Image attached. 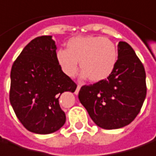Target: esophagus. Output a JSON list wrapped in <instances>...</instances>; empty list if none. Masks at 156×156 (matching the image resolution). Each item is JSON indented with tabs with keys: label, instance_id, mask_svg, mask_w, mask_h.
Masks as SVG:
<instances>
[{
	"label": "esophagus",
	"instance_id": "34e87169",
	"mask_svg": "<svg viewBox=\"0 0 156 156\" xmlns=\"http://www.w3.org/2000/svg\"><path fill=\"white\" fill-rule=\"evenodd\" d=\"M80 88H81V86H80L79 84H78V86H77V89H76V90H75V95H78V92H79V90H80Z\"/></svg>",
	"mask_w": 156,
	"mask_h": 156
}]
</instances>
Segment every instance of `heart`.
<instances>
[{"mask_svg": "<svg viewBox=\"0 0 156 156\" xmlns=\"http://www.w3.org/2000/svg\"><path fill=\"white\" fill-rule=\"evenodd\" d=\"M56 60L61 71L69 78L76 75L79 62L82 78L100 82L114 72L118 60V49L108 38L77 37L68 41L66 49L57 51Z\"/></svg>", "mask_w": 156, "mask_h": 156, "instance_id": "1", "label": "heart"}]
</instances>
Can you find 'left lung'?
<instances>
[{
    "instance_id": "left-lung-1",
    "label": "left lung",
    "mask_w": 156,
    "mask_h": 156,
    "mask_svg": "<svg viewBox=\"0 0 156 156\" xmlns=\"http://www.w3.org/2000/svg\"><path fill=\"white\" fill-rule=\"evenodd\" d=\"M144 65L126 42L118 44V60L105 80L81 87L78 99L96 126L119 129L134 120L146 97Z\"/></svg>"
}]
</instances>
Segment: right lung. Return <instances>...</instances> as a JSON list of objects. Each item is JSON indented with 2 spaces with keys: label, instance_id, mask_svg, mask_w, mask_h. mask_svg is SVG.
Returning <instances> with one entry per match:
<instances>
[{
  "label": "right lung",
  "instance_id": "1",
  "mask_svg": "<svg viewBox=\"0 0 156 156\" xmlns=\"http://www.w3.org/2000/svg\"><path fill=\"white\" fill-rule=\"evenodd\" d=\"M52 36L35 38L24 48L11 70L10 103L28 131L49 134L64 126L66 114L59 98L77 84L61 71Z\"/></svg>",
  "mask_w": 156,
  "mask_h": 156
}]
</instances>
